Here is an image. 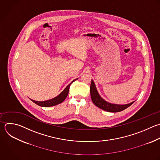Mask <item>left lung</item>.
Masks as SVG:
<instances>
[{
  "label": "left lung",
  "instance_id": "1",
  "mask_svg": "<svg viewBox=\"0 0 160 160\" xmlns=\"http://www.w3.org/2000/svg\"><path fill=\"white\" fill-rule=\"evenodd\" d=\"M90 93H91V99L93 103L100 109L108 112H116L123 111L124 109L130 106L134 102V101H132L126 104H112L106 101L99 94L97 91L96 85L94 81H92V79L91 80V82Z\"/></svg>",
  "mask_w": 160,
  "mask_h": 160
}]
</instances>
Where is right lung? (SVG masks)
<instances>
[{"label": "right lung", "mask_w": 160, "mask_h": 160, "mask_svg": "<svg viewBox=\"0 0 160 160\" xmlns=\"http://www.w3.org/2000/svg\"><path fill=\"white\" fill-rule=\"evenodd\" d=\"M76 79H78L73 80L69 85H68V86L63 90V91L61 92V93H60L58 96L55 97L54 98H52L49 100L44 101H37L32 100L31 99V100L32 102H34V103H36V104H38L40 106H42V107H51V106H53L59 104L65 100V99L66 98V97L68 95L69 91V87H70L71 84L74 81H75Z\"/></svg>", "instance_id": "add662e5"}]
</instances>
